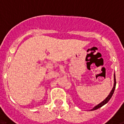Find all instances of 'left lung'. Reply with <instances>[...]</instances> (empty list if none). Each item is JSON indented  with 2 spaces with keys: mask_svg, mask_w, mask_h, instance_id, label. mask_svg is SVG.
<instances>
[{
  "mask_svg": "<svg viewBox=\"0 0 124 124\" xmlns=\"http://www.w3.org/2000/svg\"><path fill=\"white\" fill-rule=\"evenodd\" d=\"M116 76H115V74H114V87H113V88H112V91L110 92V93H109V94L108 95V96L104 100V101H101V103H100V104H98L97 106H96L93 108V109H91L92 111V110H95V109H98V108H101V106H103L104 105H105V104H106V103H108V101H109V100H110V98H112V95H113V93H114V92L115 88H116Z\"/></svg>",
  "mask_w": 124,
  "mask_h": 124,
  "instance_id": "obj_1",
  "label": "left lung"
}]
</instances>
